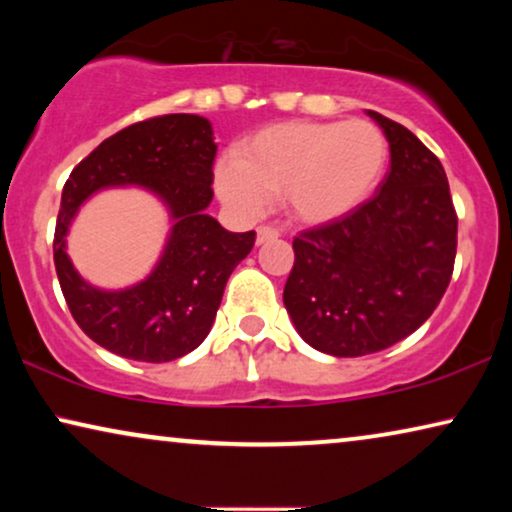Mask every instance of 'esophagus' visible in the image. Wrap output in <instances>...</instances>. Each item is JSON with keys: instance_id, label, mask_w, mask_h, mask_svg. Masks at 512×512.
<instances>
[{"instance_id": "esophagus-1", "label": "esophagus", "mask_w": 512, "mask_h": 512, "mask_svg": "<svg viewBox=\"0 0 512 512\" xmlns=\"http://www.w3.org/2000/svg\"><path fill=\"white\" fill-rule=\"evenodd\" d=\"M279 235H282V233H279V228H275V226H261V228L256 230V242L258 244L272 242V240H277Z\"/></svg>"}]
</instances>
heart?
<instances>
[{"label":"heart","instance_id":"heart-1","mask_svg":"<svg viewBox=\"0 0 512 512\" xmlns=\"http://www.w3.org/2000/svg\"><path fill=\"white\" fill-rule=\"evenodd\" d=\"M389 165V142L380 125L279 123L233 151L216 186L228 205L261 212L265 198H282L286 212L303 223L340 219L373 198Z\"/></svg>","mask_w":512,"mask_h":512}]
</instances>
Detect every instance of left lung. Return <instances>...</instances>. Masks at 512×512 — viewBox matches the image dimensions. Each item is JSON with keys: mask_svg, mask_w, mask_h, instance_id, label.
<instances>
[{"mask_svg": "<svg viewBox=\"0 0 512 512\" xmlns=\"http://www.w3.org/2000/svg\"><path fill=\"white\" fill-rule=\"evenodd\" d=\"M391 170L359 209L293 237L284 305L300 338L333 356L382 352L417 331L450 286L457 212L445 170L401 123L368 111Z\"/></svg>", "mask_w": 512, "mask_h": 512, "instance_id": "1", "label": "left lung"}]
</instances>
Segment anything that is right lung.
Returning <instances> with one entry per match:
<instances>
[{
    "instance_id": "1",
    "label": "right lung",
    "mask_w": 512,
    "mask_h": 512,
    "mask_svg": "<svg viewBox=\"0 0 512 512\" xmlns=\"http://www.w3.org/2000/svg\"><path fill=\"white\" fill-rule=\"evenodd\" d=\"M216 144L207 118L165 114L132 123L88 153L69 174L53 237L62 296L81 331L123 359L165 363L207 338L230 272L254 249L256 233H228L205 214L212 202ZM139 183L171 207L166 254L142 285L97 292L73 270L64 235L75 209L104 185Z\"/></svg>"
}]
</instances>
